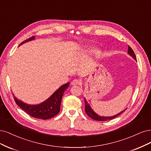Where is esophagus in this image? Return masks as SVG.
Returning a JSON list of instances; mask_svg holds the SVG:
<instances>
[{
    "label": "esophagus",
    "mask_w": 151,
    "mask_h": 151,
    "mask_svg": "<svg viewBox=\"0 0 151 151\" xmlns=\"http://www.w3.org/2000/svg\"><path fill=\"white\" fill-rule=\"evenodd\" d=\"M81 83V81L80 80H78V79H75L71 81L72 85H80Z\"/></svg>",
    "instance_id": "34e87169"
}]
</instances>
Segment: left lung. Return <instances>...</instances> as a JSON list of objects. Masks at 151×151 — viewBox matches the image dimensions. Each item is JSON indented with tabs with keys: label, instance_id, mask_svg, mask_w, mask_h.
Returning <instances> with one entry per match:
<instances>
[{
	"label": "left lung",
	"instance_id": "1",
	"mask_svg": "<svg viewBox=\"0 0 151 151\" xmlns=\"http://www.w3.org/2000/svg\"><path fill=\"white\" fill-rule=\"evenodd\" d=\"M128 53H129V55H130L131 56H132L135 60H137V59H136V56L135 55V53H134V51L132 50V48H131L129 46L128 47ZM85 110L86 114L88 115L91 119H93V120H97V121H106V120L114 119L115 117H116V116H119V115H120L122 113L124 112V111H125V110L127 109H126L124 111H122L121 112L119 113L118 114H116L115 115H114V116H99V115H97L95 112V111L91 109L90 105L88 104V102H87V101L85 99Z\"/></svg>",
	"mask_w": 151,
	"mask_h": 151
}]
</instances>
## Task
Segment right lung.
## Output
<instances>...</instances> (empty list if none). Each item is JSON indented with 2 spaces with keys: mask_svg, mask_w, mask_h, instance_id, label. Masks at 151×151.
<instances>
[{
  "mask_svg": "<svg viewBox=\"0 0 151 151\" xmlns=\"http://www.w3.org/2000/svg\"><path fill=\"white\" fill-rule=\"evenodd\" d=\"M35 39V36H32L27 40L22 42L21 45L27 41H31ZM70 83L63 85L60 88H58L49 99H47L41 104L36 105H27L23 103L21 100L17 99L14 95V101L16 104L21 108L25 112L30 116L39 119L46 120L54 117L55 115L59 114L60 111V106L61 99L65 91L69 86Z\"/></svg>",
  "mask_w": 151,
  "mask_h": 151,
  "instance_id": "1",
  "label": "right lung"
}]
</instances>
